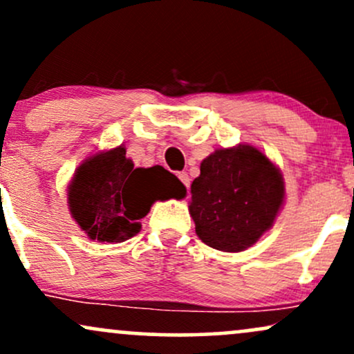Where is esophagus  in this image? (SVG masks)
Returning a JSON list of instances; mask_svg holds the SVG:
<instances>
[{
    "mask_svg": "<svg viewBox=\"0 0 354 354\" xmlns=\"http://www.w3.org/2000/svg\"><path fill=\"white\" fill-rule=\"evenodd\" d=\"M178 178H180V181L186 186V188H189V176H188V174L180 173V174H178Z\"/></svg>",
    "mask_w": 354,
    "mask_h": 354,
    "instance_id": "esophagus-1",
    "label": "esophagus"
}]
</instances>
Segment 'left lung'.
Returning a JSON list of instances; mask_svg holds the SVG:
<instances>
[{
	"label": "left lung",
	"mask_w": 354,
	"mask_h": 354,
	"mask_svg": "<svg viewBox=\"0 0 354 354\" xmlns=\"http://www.w3.org/2000/svg\"><path fill=\"white\" fill-rule=\"evenodd\" d=\"M191 185L196 234L219 251L238 253L273 226L284 200L281 173L250 145L216 149Z\"/></svg>",
	"instance_id": "obj_1"
}]
</instances>
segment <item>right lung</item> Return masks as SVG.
I'll return each mask as SVG.
<instances>
[{
	"label": "right lung",
	"instance_id": "right-lung-1",
	"mask_svg": "<svg viewBox=\"0 0 354 354\" xmlns=\"http://www.w3.org/2000/svg\"><path fill=\"white\" fill-rule=\"evenodd\" d=\"M186 188L163 166L135 168L118 146L88 158L76 169L68 205L89 239L121 243L141 230L140 219L156 200L183 198Z\"/></svg>",
	"mask_w": 354,
	"mask_h": 354
}]
</instances>
